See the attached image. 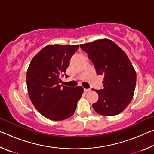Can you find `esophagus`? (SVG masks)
<instances>
[{"label": "esophagus", "instance_id": "obj_1", "mask_svg": "<svg viewBox=\"0 0 154 154\" xmlns=\"http://www.w3.org/2000/svg\"><path fill=\"white\" fill-rule=\"evenodd\" d=\"M84 90V92L86 93V92H90V91L91 90V89H90V88H89V89H85V88H84V90Z\"/></svg>", "mask_w": 154, "mask_h": 154}]
</instances>
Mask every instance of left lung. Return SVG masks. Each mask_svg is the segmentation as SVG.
Listing matches in <instances>:
<instances>
[{
    "label": "left lung",
    "mask_w": 154,
    "mask_h": 154,
    "mask_svg": "<svg viewBox=\"0 0 154 154\" xmlns=\"http://www.w3.org/2000/svg\"><path fill=\"white\" fill-rule=\"evenodd\" d=\"M93 62L97 75H104L103 88L94 90L98 100L92 105L98 114L113 116L126 109L133 97L137 75L126 53L107 38L80 45Z\"/></svg>",
    "instance_id": "left-lung-1"
}]
</instances>
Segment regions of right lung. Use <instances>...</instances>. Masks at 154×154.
I'll use <instances>...</instances> for the list:
<instances>
[{
    "label": "right lung",
    "mask_w": 154,
    "mask_h": 154,
    "mask_svg": "<svg viewBox=\"0 0 154 154\" xmlns=\"http://www.w3.org/2000/svg\"><path fill=\"white\" fill-rule=\"evenodd\" d=\"M79 45H48L33 57L26 74L31 102L39 113L54 121L71 117L83 88L60 85ZM66 75V74H65Z\"/></svg>",
    "instance_id": "1"
}]
</instances>
